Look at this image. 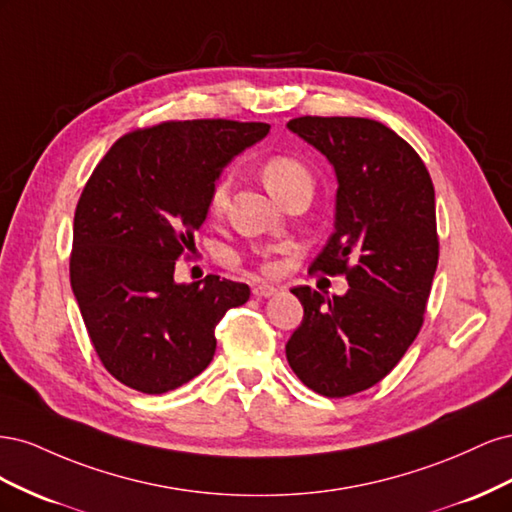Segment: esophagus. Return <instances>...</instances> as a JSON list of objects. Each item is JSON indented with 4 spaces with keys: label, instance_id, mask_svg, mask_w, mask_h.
<instances>
[{
    "label": "esophagus",
    "instance_id": "obj_1",
    "mask_svg": "<svg viewBox=\"0 0 512 512\" xmlns=\"http://www.w3.org/2000/svg\"><path fill=\"white\" fill-rule=\"evenodd\" d=\"M254 297L256 299H267V297H273V294L277 292V288L269 286V284H260V286H254Z\"/></svg>",
    "mask_w": 512,
    "mask_h": 512
}]
</instances>
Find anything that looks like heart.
Here are the masks:
<instances>
[{
	"mask_svg": "<svg viewBox=\"0 0 512 512\" xmlns=\"http://www.w3.org/2000/svg\"><path fill=\"white\" fill-rule=\"evenodd\" d=\"M260 175L262 181L269 188V192L275 198H284L288 192H292L299 185L312 183V177H309V170L305 168L303 162L292 156H271L260 166ZM230 185L228 179H218L213 183L211 194H209V209L211 213H222L228 200Z\"/></svg>",
	"mask_w": 512,
	"mask_h": 512,
	"instance_id": "heart-1",
	"label": "heart"
}]
</instances>
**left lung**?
<instances>
[{"mask_svg":"<svg viewBox=\"0 0 512 512\" xmlns=\"http://www.w3.org/2000/svg\"><path fill=\"white\" fill-rule=\"evenodd\" d=\"M288 130L327 158L337 177L335 230L309 271L346 275L344 297L290 292L303 322L286 344L299 380L324 397L378 384L423 327L438 267L436 192L418 153L365 117H297Z\"/></svg>","mask_w":512,"mask_h":512,"instance_id":"obj_1","label":"left lung"}]
</instances>
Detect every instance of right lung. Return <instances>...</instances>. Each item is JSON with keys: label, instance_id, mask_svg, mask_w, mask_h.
Returning <instances> with one entry per match:
<instances>
[{"label": "right lung", "instance_id": "add662e5", "mask_svg": "<svg viewBox=\"0 0 512 512\" xmlns=\"http://www.w3.org/2000/svg\"><path fill=\"white\" fill-rule=\"evenodd\" d=\"M269 123L166 121L108 149L74 213L70 284L108 374L162 395L215 354V324L250 299L247 284L207 275L177 284L222 168L269 134Z\"/></svg>", "mask_w": 512, "mask_h": 512}]
</instances>
